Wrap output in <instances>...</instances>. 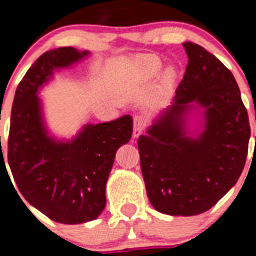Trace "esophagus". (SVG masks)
<instances>
[{
    "instance_id": "obj_1",
    "label": "esophagus",
    "mask_w": 256,
    "mask_h": 256,
    "mask_svg": "<svg viewBox=\"0 0 256 256\" xmlns=\"http://www.w3.org/2000/svg\"><path fill=\"white\" fill-rule=\"evenodd\" d=\"M145 125H146V120H145L144 116H135L134 117V131H132V136L138 138L140 134L142 132V130L145 128Z\"/></svg>"
}]
</instances>
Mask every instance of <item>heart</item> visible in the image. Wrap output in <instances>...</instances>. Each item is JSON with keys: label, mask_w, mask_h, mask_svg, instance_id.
Here are the masks:
<instances>
[{"label": "heart", "mask_w": 256, "mask_h": 256, "mask_svg": "<svg viewBox=\"0 0 256 256\" xmlns=\"http://www.w3.org/2000/svg\"><path fill=\"white\" fill-rule=\"evenodd\" d=\"M140 68H142V71L145 76L152 78L160 72V70L162 68V61L156 56H145L140 60ZM174 79H176V72H174V68H166L162 76L163 84L166 86H171L174 82Z\"/></svg>", "instance_id": "b5f03b06"}]
</instances>
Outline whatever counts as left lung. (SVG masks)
Wrapping results in <instances>:
<instances>
[{
	"instance_id": "1",
	"label": "left lung",
	"mask_w": 256,
	"mask_h": 256,
	"mask_svg": "<svg viewBox=\"0 0 256 256\" xmlns=\"http://www.w3.org/2000/svg\"><path fill=\"white\" fill-rule=\"evenodd\" d=\"M188 66L171 106L138 139L140 167L154 209L196 216L237 182L248 156L250 125L231 71L196 43L184 42ZM198 125L191 128L190 117Z\"/></svg>"
}]
</instances>
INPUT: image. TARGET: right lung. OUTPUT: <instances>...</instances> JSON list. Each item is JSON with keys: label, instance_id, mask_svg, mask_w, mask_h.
<instances>
[{"label": "right lung", "instance_id": "right-lung-1", "mask_svg": "<svg viewBox=\"0 0 256 256\" xmlns=\"http://www.w3.org/2000/svg\"><path fill=\"white\" fill-rule=\"evenodd\" d=\"M89 54L74 47L47 50L18 85L11 110L8 160L16 186L30 206L65 224L100 217L116 152L132 134L130 114L110 122L86 124L71 139H58L48 130L39 92L56 71ZM1 163L6 168L4 154Z\"/></svg>", "mask_w": 256, "mask_h": 256}]
</instances>
